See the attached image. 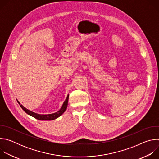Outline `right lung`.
<instances>
[{
    "instance_id": "1",
    "label": "right lung",
    "mask_w": 159,
    "mask_h": 159,
    "mask_svg": "<svg viewBox=\"0 0 159 159\" xmlns=\"http://www.w3.org/2000/svg\"><path fill=\"white\" fill-rule=\"evenodd\" d=\"M69 94H68L65 101L63 102L61 107L60 109V110H58L57 112H55V113H52V114H48V115H39L38 114V113L34 112L28 109H26L25 106H22L19 101L18 100H17V102L19 103V104L20 105V107L23 109L27 114L38 120H41V121H50V120H55L57 118H58V117H60L61 115H63V113L65 111V110L66 109L67 107V105H68V101H69Z\"/></svg>"
}]
</instances>
